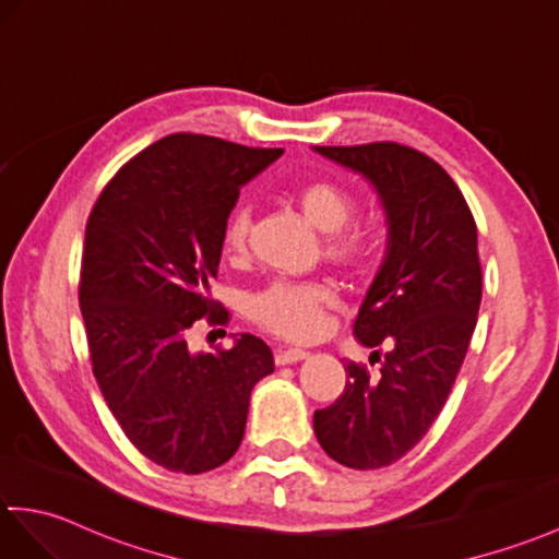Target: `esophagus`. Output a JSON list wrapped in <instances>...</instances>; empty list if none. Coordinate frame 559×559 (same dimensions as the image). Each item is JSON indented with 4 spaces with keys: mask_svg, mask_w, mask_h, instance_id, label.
I'll list each match as a JSON object with an SVG mask.
<instances>
[{
    "mask_svg": "<svg viewBox=\"0 0 559 559\" xmlns=\"http://www.w3.org/2000/svg\"><path fill=\"white\" fill-rule=\"evenodd\" d=\"M274 357H276V365L278 367H285V365H295V361L307 359L309 353H305V349H300V347H288V349L278 347Z\"/></svg>",
    "mask_w": 559,
    "mask_h": 559,
    "instance_id": "1",
    "label": "esophagus"
}]
</instances>
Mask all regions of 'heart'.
I'll return each mask as SVG.
<instances>
[{
  "mask_svg": "<svg viewBox=\"0 0 559 559\" xmlns=\"http://www.w3.org/2000/svg\"><path fill=\"white\" fill-rule=\"evenodd\" d=\"M297 206L309 226L329 233L326 254L347 269H367L371 242L359 230H343L353 218L355 204L349 194L333 183H311L297 194ZM250 236V210L236 206L224 226L228 254L245 252ZM333 293L323 283L276 281L248 300V314L259 326L288 341H311L323 331V311L331 307Z\"/></svg>",
  "mask_w": 559,
  "mask_h": 559,
  "instance_id": "heart-1",
  "label": "heart"
}]
</instances>
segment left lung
Returning <instances> with one entry per match:
<instances>
[{
    "label": "left lung",
    "instance_id": "8db88e82",
    "mask_svg": "<svg viewBox=\"0 0 559 559\" xmlns=\"http://www.w3.org/2000/svg\"><path fill=\"white\" fill-rule=\"evenodd\" d=\"M314 152L365 178L383 206L385 254L353 331L361 345L391 347L379 376L347 361L345 391L314 412V433L331 460L381 469L426 436L460 373L481 305L476 224L455 180L417 150Z\"/></svg>",
    "mask_w": 559,
    "mask_h": 559
}]
</instances>
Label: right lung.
Here are the masks:
<instances>
[{
    "label": "right lung",
    "instance_id": "right-lung-1",
    "mask_svg": "<svg viewBox=\"0 0 559 559\" xmlns=\"http://www.w3.org/2000/svg\"><path fill=\"white\" fill-rule=\"evenodd\" d=\"M283 154L176 133L142 150L102 190L85 228L81 311L93 373L128 440L164 469L228 462L257 381L274 371L252 333L192 353L188 331L228 321L210 295L240 188Z\"/></svg>",
    "mask_w": 559,
    "mask_h": 559
}]
</instances>
